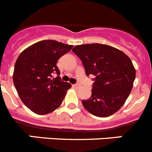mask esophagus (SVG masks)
<instances>
[{
	"label": "esophagus",
	"instance_id": "34e87169",
	"mask_svg": "<svg viewBox=\"0 0 152 152\" xmlns=\"http://www.w3.org/2000/svg\"><path fill=\"white\" fill-rule=\"evenodd\" d=\"M72 86L75 88H78L79 86H80V84H78V83H77V84H73L72 85Z\"/></svg>",
	"mask_w": 152,
	"mask_h": 152
}]
</instances>
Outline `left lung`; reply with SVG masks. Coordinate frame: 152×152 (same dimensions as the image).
Wrapping results in <instances>:
<instances>
[{"label": "left lung", "mask_w": 152, "mask_h": 152, "mask_svg": "<svg viewBox=\"0 0 152 152\" xmlns=\"http://www.w3.org/2000/svg\"><path fill=\"white\" fill-rule=\"evenodd\" d=\"M72 51L80 59L87 76L95 75L92 95L82 104L99 117H107L120 109L129 96L136 70L122 50L107 45L92 43L75 46Z\"/></svg>", "instance_id": "left-lung-1"}]
</instances>
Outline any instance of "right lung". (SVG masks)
Masks as SVG:
<instances>
[{"instance_id":"1","label":"right lung","mask_w":152,"mask_h":152,"mask_svg":"<svg viewBox=\"0 0 152 152\" xmlns=\"http://www.w3.org/2000/svg\"><path fill=\"white\" fill-rule=\"evenodd\" d=\"M73 45L55 40L34 43L18 56L14 68L13 83L23 103L35 113L45 115L61 105L66 92L72 87L60 77L57 60L72 50Z\"/></svg>"}]
</instances>
